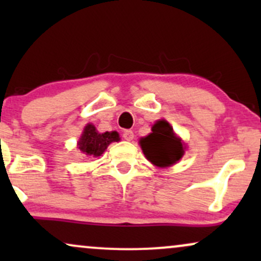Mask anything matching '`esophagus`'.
<instances>
[{
	"label": "esophagus",
	"mask_w": 261,
	"mask_h": 261,
	"mask_svg": "<svg viewBox=\"0 0 261 261\" xmlns=\"http://www.w3.org/2000/svg\"><path fill=\"white\" fill-rule=\"evenodd\" d=\"M122 137H124V140L131 141L134 139V131L133 130H125L124 133H122Z\"/></svg>",
	"instance_id": "obj_1"
}]
</instances>
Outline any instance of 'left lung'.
<instances>
[{"label": "left lung", "instance_id": "8db88e82", "mask_svg": "<svg viewBox=\"0 0 261 261\" xmlns=\"http://www.w3.org/2000/svg\"><path fill=\"white\" fill-rule=\"evenodd\" d=\"M141 148L147 160L157 167H169L184 154V146L175 136L166 120H160L152 126V133L140 140Z\"/></svg>", "mask_w": 261, "mask_h": 261}]
</instances>
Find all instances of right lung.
Masks as SVG:
<instances>
[{"mask_svg": "<svg viewBox=\"0 0 261 261\" xmlns=\"http://www.w3.org/2000/svg\"><path fill=\"white\" fill-rule=\"evenodd\" d=\"M119 140L120 139H119V134L116 131H112V133L107 131L104 134H99L95 130L94 125L88 124L83 130L82 136L79 141V149L87 155L99 157L110 143Z\"/></svg>", "mask_w": 261, "mask_h": 261, "instance_id": "obj_1", "label": "right lung"}]
</instances>
